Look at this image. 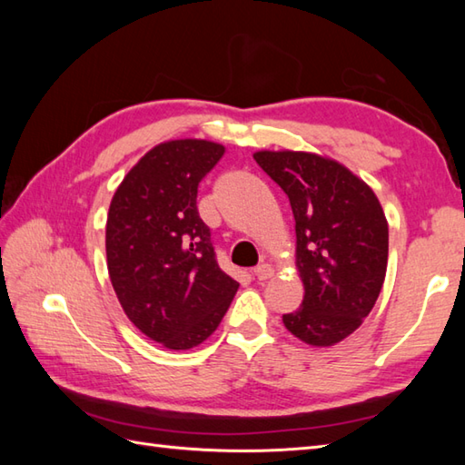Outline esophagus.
Instances as JSON below:
<instances>
[{
  "mask_svg": "<svg viewBox=\"0 0 465 465\" xmlns=\"http://www.w3.org/2000/svg\"><path fill=\"white\" fill-rule=\"evenodd\" d=\"M253 275H255V280L265 282V280H270L272 275H273V268H272L270 263H260L258 268L253 270Z\"/></svg>",
  "mask_w": 465,
  "mask_h": 465,
  "instance_id": "34e87169",
  "label": "esophagus"
}]
</instances>
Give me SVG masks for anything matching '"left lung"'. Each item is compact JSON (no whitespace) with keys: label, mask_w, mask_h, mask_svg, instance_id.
<instances>
[{"label":"left lung","mask_w":465,"mask_h":465,"mask_svg":"<svg viewBox=\"0 0 465 465\" xmlns=\"http://www.w3.org/2000/svg\"><path fill=\"white\" fill-rule=\"evenodd\" d=\"M278 183L295 220L302 308L283 325L313 348L348 338L368 318L388 270V220L371 187L331 157L310 152L253 153Z\"/></svg>","instance_id":"obj_1"}]
</instances>
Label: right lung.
Here are the masks:
<instances>
[{
    "instance_id": "obj_1",
    "label": "right lung",
    "mask_w": 465,
    "mask_h": 465,
    "mask_svg": "<svg viewBox=\"0 0 465 465\" xmlns=\"http://www.w3.org/2000/svg\"><path fill=\"white\" fill-rule=\"evenodd\" d=\"M225 147L172 140L152 147L112 197L107 272L127 318L167 350H192L217 330L240 283L220 270L197 213V185Z\"/></svg>"
}]
</instances>
